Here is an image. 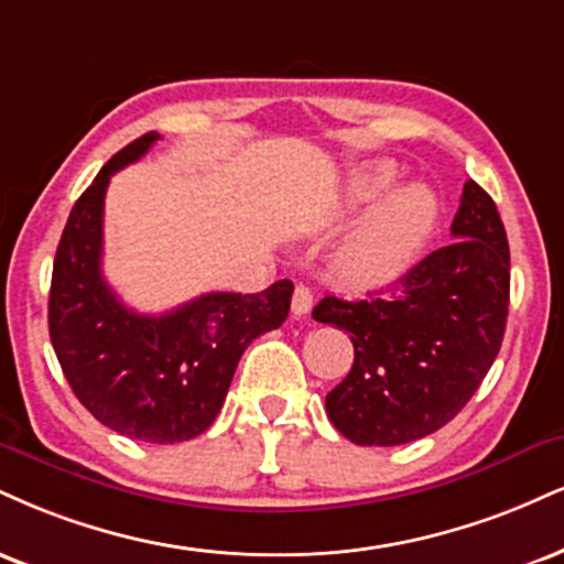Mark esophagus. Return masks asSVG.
<instances>
[{
  "label": "esophagus",
  "mask_w": 564,
  "mask_h": 564,
  "mask_svg": "<svg viewBox=\"0 0 564 564\" xmlns=\"http://www.w3.org/2000/svg\"><path fill=\"white\" fill-rule=\"evenodd\" d=\"M310 310H312V291L310 286H304V283H296L294 300H291V312H294L296 317H304L310 315Z\"/></svg>",
  "instance_id": "esophagus-1"
}]
</instances>
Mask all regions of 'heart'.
Wrapping results in <instances>:
<instances>
[{"label":"heart","instance_id":"heart-1","mask_svg":"<svg viewBox=\"0 0 564 564\" xmlns=\"http://www.w3.org/2000/svg\"><path fill=\"white\" fill-rule=\"evenodd\" d=\"M397 165L370 162L351 173L341 194V215H355L375 205L397 183ZM378 202V200H377ZM379 203V202H378ZM436 226V196L431 188L410 183L391 192L357 220L336 254L338 273L355 286H376L402 275Z\"/></svg>","mask_w":564,"mask_h":564}]
</instances>
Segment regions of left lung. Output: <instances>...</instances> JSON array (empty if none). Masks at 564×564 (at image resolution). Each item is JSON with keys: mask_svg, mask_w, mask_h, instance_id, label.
Instances as JSON below:
<instances>
[{"mask_svg": "<svg viewBox=\"0 0 564 564\" xmlns=\"http://www.w3.org/2000/svg\"><path fill=\"white\" fill-rule=\"evenodd\" d=\"M454 241L368 300L312 310L355 344L349 376L325 397L330 423L359 446H399L444 429L499 355L510 307V243L497 205L467 181Z\"/></svg>", "mask_w": 564, "mask_h": 564, "instance_id": "obj_1", "label": "left lung"}]
</instances>
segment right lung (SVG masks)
<instances>
[{
    "label": "right lung",
    "instance_id": "add662e5",
    "mask_svg": "<svg viewBox=\"0 0 564 564\" xmlns=\"http://www.w3.org/2000/svg\"><path fill=\"white\" fill-rule=\"evenodd\" d=\"M160 133L120 149L70 209L50 289V338L78 402L120 436L178 444L205 433L236 365L257 336L286 321L294 283L260 294L213 291L162 315L128 310L101 275L107 183Z\"/></svg>",
    "mask_w": 564,
    "mask_h": 564
}]
</instances>
